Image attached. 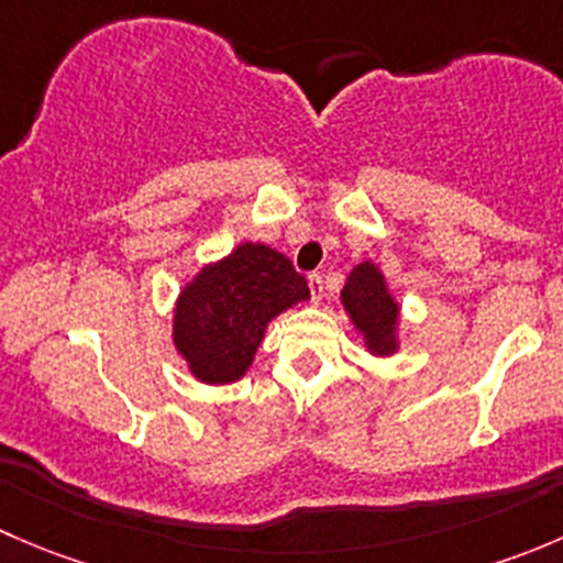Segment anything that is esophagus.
<instances>
[{
	"label": "esophagus",
	"mask_w": 563,
	"mask_h": 563,
	"mask_svg": "<svg viewBox=\"0 0 563 563\" xmlns=\"http://www.w3.org/2000/svg\"><path fill=\"white\" fill-rule=\"evenodd\" d=\"M308 286H310V297H313V302H321V299H323V277H321V272H313V275L308 277Z\"/></svg>",
	"instance_id": "obj_1"
}]
</instances>
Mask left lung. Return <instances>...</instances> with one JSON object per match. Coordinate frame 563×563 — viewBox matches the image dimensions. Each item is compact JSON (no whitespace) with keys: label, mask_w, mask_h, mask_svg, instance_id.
Here are the masks:
<instances>
[{"label":"left lung","mask_w":563,"mask_h":563,"mask_svg":"<svg viewBox=\"0 0 563 563\" xmlns=\"http://www.w3.org/2000/svg\"><path fill=\"white\" fill-rule=\"evenodd\" d=\"M343 305L351 313L356 329L365 332L367 349L376 354L395 351V327H397V302L389 297L384 275L373 264H360L351 269L343 288Z\"/></svg>","instance_id":"1"}]
</instances>
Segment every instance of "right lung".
I'll return each instance as SVG.
<instances>
[{"label": "right lung", "instance_id": "right-lung-1", "mask_svg": "<svg viewBox=\"0 0 563 563\" xmlns=\"http://www.w3.org/2000/svg\"><path fill=\"white\" fill-rule=\"evenodd\" d=\"M308 297V280L286 255L245 242L181 291L174 343L201 382H236L253 362L266 323Z\"/></svg>", "mask_w": 563, "mask_h": 563}]
</instances>
